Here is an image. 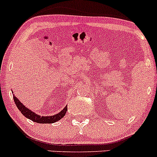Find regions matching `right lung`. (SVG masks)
I'll list each match as a JSON object with an SVG mask.
<instances>
[{
	"mask_svg": "<svg viewBox=\"0 0 157 157\" xmlns=\"http://www.w3.org/2000/svg\"><path fill=\"white\" fill-rule=\"evenodd\" d=\"M13 99H14V101L16 104L18 109L20 110L21 113L25 115L26 118H29L31 121L34 122H36V123L39 124H51L54 123V122L57 121L61 119L62 118L65 116V113H66L67 110H68V107L65 106V107L58 114L53 115V116H42L41 117L40 115L36 114V113H33L31 110L27 109L25 106H24L23 104L21 103V101L18 99L13 94Z\"/></svg>",
	"mask_w": 157,
	"mask_h": 157,
	"instance_id": "1",
	"label": "right lung"
}]
</instances>
